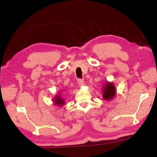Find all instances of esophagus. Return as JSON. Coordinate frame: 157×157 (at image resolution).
Masks as SVG:
<instances>
[{
	"label": "esophagus",
	"mask_w": 157,
	"mask_h": 157,
	"mask_svg": "<svg viewBox=\"0 0 157 157\" xmlns=\"http://www.w3.org/2000/svg\"><path fill=\"white\" fill-rule=\"evenodd\" d=\"M77 82H78V84L79 86H82L84 84V79H78V81H77Z\"/></svg>",
	"instance_id": "obj_1"
}]
</instances>
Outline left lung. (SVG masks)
I'll return each instance as SVG.
<instances>
[{
    "mask_svg": "<svg viewBox=\"0 0 157 157\" xmlns=\"http://www.w3.org/2000/svg\"><path fill=\"white\" fill-rule=\"evenodd\" d=\"M102 98L105 101L113 99L116 94V90L114 84L109 82L105 83V84H104L102 87Z\"/></svg>",
    "mask_w": 157,
    "mask_h": 157,
    "instance_id": "1",
    "label": "left lung"
}]
</instances>
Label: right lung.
<instances>
[{
    "instance_id": "right-lung-1",
    "label": "right lung",
    "mask_w": 157,
    "mask_h": 157,
    "mask_svg": "<svg viewBox=\"0 0 157 157\" xmlns=\"http://www.w3.org/2000/svg\"><path fill=\"white\" fill-rule=\"evenodd\" d=\"M54 104L55 105H57L59 106H62L63 105H65V101L63 98H61V94H57L55 96L54 98Z\"/></svg>"
}]
</instances>
